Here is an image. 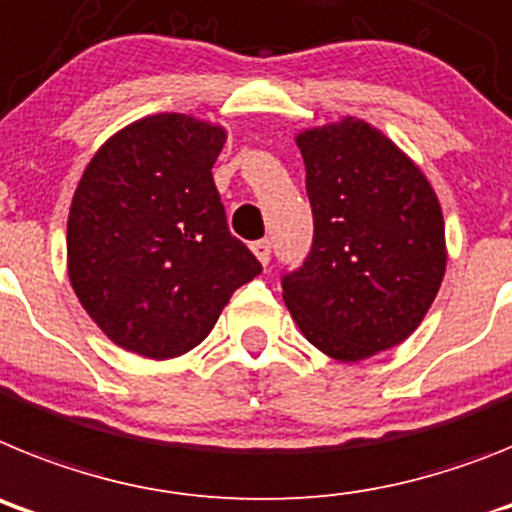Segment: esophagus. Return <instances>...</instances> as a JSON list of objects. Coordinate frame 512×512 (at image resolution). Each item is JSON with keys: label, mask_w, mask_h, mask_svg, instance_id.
I'll use <instances>...</instances> for the list:
<instances>
[{"label": "esophagus", "mask_w": 512, "mask_h": 512, "mask_svg": "<svg viewBox=\"0 0 512 512\" xmlns=\"http://www.w3.org/2000/svg\"><path fill=\"white\" fill-rule=\"evenodd\" d=\"M250 250L255 252V257L262 262V265H268V262H270V242H268V239H257V242H252Z\"/></svg>", "instance_id": "34e87169"}]
</instances>
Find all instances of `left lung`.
Wrapping results in <instances>:
<instances>
[{
	"instance_id": "obj_1",
	"label": "left lung",
	"mask_w": 512,
	"mask_h": 512,
	"mask_svg": "<svg viewBox=\"0 0 512 512\" xmlns=\"http://www.w3.org/2000/svg\"><path fill=\"white\" fill-rule=\"evenodd\" d=\"M314 242L283 275L301 335L342 363L366 361L420 327L446 275L433 185L379 128L342 118L296 136Z\"/></svg>"
}]
</instances>
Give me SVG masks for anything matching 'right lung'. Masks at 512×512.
<instances>
[{
    "mask_svg": "<svg viewBox=\"0 0 512 512\" xmlns=\"http://www.w3.org/2000/svg\"><path fill=\"white\" fill-rule=\"evenodd\" d=\"M226 131L157 113L113 133L84 167L66 224L79 304L115 345L167 361L201 345L262 265L231 237L213 162Z\"/></svg>",
    "mask_w": 512,
    "mask_h": 512,
    "instance_id": "1",
    "label": "right lung"
}]
</instances>
